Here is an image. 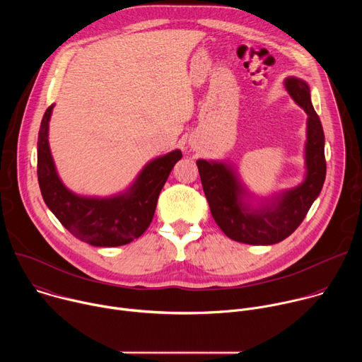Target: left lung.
I'll list each match as a JSON object with an SVG mask.
<instances>
[{"label":"left lung","mask_w":362,"mask_h":362,"mask_svg":"<svg viewBox=\"0 0 362 362\" xmlns=\"http://www.w3.org/2000/svg\"><path fill=\"white\" fill-rule=\"evenodd\" d=\"M285 86L296 105L308 115L306 179L302 185L276 197L278 200L269 208L250 209L240 200L245 190L229 166L218 162H196L215 222L228 238L236 242L274 245L286 239L302 223L325 182V137L321 120L311 103L309 87L303 80L295 77L286 78Z\"/></svg>","instance_id":"obj_1"}]
</instances>
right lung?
I'll use <instances>...</instances> for the list:
<instances>
[{"label": "right lung", "mask_w": 362, "mask_h": 362, "mask_svg": "<svg viewBox=\"0 0 362 362\" xmlns=\"http://www.w3.org/2000/svg\"><path fill=\"white\" fill-rule=\"evenodd\" d=\"M51 112L53 106L44 113L37 143L38 185L49 211L73 236L93 246H122L141 236L153 219L162 187L182 159V151H170L146 165L123 194L106 199L81 197L71 193L57 176L48 147Z\"/></svg>", "instance_id": "1"}]
</instances>
